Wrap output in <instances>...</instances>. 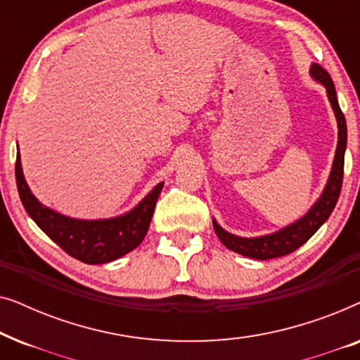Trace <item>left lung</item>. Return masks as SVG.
I'll list each match as a JSON object with an SVG mask.
<instances>
[{"label":"left lung","mask_w":360,"mask_h":360,"mask_svg":"<svg viewBox=\"0 0 360 360\" xmlns=\"http://www.w3.org/2000/svg\"><path fill=\"white\" fill-rule=\"evenodd\" d=\"M309 73L318 83L326 88L328 100L331 103L334 116L338 121V147L334 154L331 174H329L328 184L324 186L321 196L314 203L304 216H302L295 223L285 226L280 231H275L272 234L259 236V238H240V236L231 234L224 231L221 226L213 219V226L216 234L221 243L226 248L234 250L245 257L257 259V260H269L275 257H282L293 250H297L300 245H303L316 231L324 224V221L333 213L334 206L338 203L339 193H341L342 176H344V154H346L347 146V126L346 117H344L341 108H339L336 88L329 77V73L324 70L321 65L313 63L309 68Z\"/></svg>","instance_id":"1"}]
</instances>
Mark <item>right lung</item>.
Segmentation results:
<instances>
[{"label":"right lung","instance_id":"right-lung-1","mask_svg":"<svg viewBox=\"0 0 360 360\" xmlns=\"http://www.w3.org/2000/svg\"><path fill=\"white\" fill-rule=\"evenodd\" d=\"M16 185L24 208L39 228L68 255L85 264H106L122 257L142 243L164 181L157 184L131 211L108 219H75L44 206L24 179L21 157H16Z\"/></svg>","mask_w":360,"mask_h":360}]
</instances>
